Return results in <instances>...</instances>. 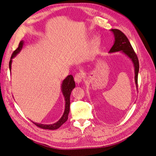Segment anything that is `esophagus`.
<instances>
[{"label": "esophagus", "mask_w": 156, "mask_h": 156, "mask_svg": "<svg viewBox=\"0 0 156 156\" xmlns=\"http://www.w3.org/2000/svg\"><path fill=\"white\" fill-rule=\"evenodd\" d=\"M83 77V76L82 73L79 72V73H77V74H75V77H74V80L77 83H80L82 81Z\"/></svg>", "instance_id": "1"}]
</instances>
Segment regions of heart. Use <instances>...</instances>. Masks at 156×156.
I'll use <instances>...</instances> for the list:
<instances>
[{"label":"heart","mask_w":156,"mask_h":156,"mask_svg":"<svg viewBox=\"0 0 156 156\" xmlns=\"http://www.w3.org/2000/svg\"><path fill=\"white\" fill-rule=\"evenodd\" d=\"M98 43H99L98 39V38H94V41H93V44H94V46L98 45Z\"/></svg>","instance_id":"b5f03b06"}]
</instances>
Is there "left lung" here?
<instances>
[{"mask_svg":"<svg viewBox=\"0 0 156 156\" xmlns=\"http://www.w3.org/2000/svg\"><path fill=\"white\" fill-rule=\"evenodd\" d=\"M111 31L113 33V34H114L115 41L114 44H113L112 47L108 53H111L121 51L122 53H124L127 57L130 58L132 63L133 64L135 69V82L136 87V89H137V80L139 69V63L137 56L135 54L129 40L127 39V37L123 32L118 29H111Z\"/></svg>","mask_w":156,"mask_h":156,"instance_id":"1","label":"left lung"}]
</instances>
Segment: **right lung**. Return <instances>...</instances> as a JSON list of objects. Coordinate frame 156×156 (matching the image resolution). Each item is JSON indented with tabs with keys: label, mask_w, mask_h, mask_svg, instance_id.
I'll list each match as a JSON object with an SVG mask.
<instances>
[{
	"label": "right lung",
	"mask_w": 156,
	"mask_h": 156,
	"mask_svg": "<svg viewBox=\"0 0 156 156\" xmlns=\"http://www.w3.org/2000/svg\"><path fill=\"white\" fill-rule=\"evenodd\" d=\"M23 44H24V41L23 40L20 41L19 47L16 50L13 51V53L11 56V58L9 62V68H10V71L11 72V67H12V58H13L15 56L20 53L21 50L23 48ZM75 87V83L73 79V77L72 75H69L68 76L66 77L64 81H62V86H61V90L63 94V96L65 99V109L64 114L62 115V117L60 118V120L57 121L55 123L53 124H41L39 123H36V122H32L36 126L40 127L42 129H51L54 130L59 128V127L62 126L64 122L67 121L68 119V114L69 112V105H70V94L72 92V90Z\"/></svg>",
	"instance_id": "obj_1"
}]
</instances>
